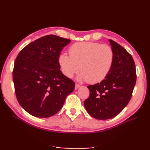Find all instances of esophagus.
Masks as SVG:
<instances>
[{
	"mask_svg": "<svg viewBox=\"0 0 150 150\" xmlns=\"http://www.w3.org/2000/svg\"><path fill=\"white\" fill-rule=\"evenodd\" d=\"M80 86H81L79 84L76 83V84H75V89H78L79 88H80Z\"/></svg>",
	"mask_w": 150,
	"mask_h": 150,
	"instance_id": "1",
	"label": "esophagus"
}]
</instances>
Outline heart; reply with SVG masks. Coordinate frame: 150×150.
Returning a JSON list of instances; mask_svg holds the SVG:
<instances>
[{
	"instance_id": "heart-1",
	"label": "heart",
	"mask_w": 150,
	"mask_h": 150,
	"mask_svg": "<svg viewBox=\"0 0 150 150\" xmlns=\"http://www.w3.org/2000/svg\"><path fill=\"white\" fill-rule=\"evenodd\" d=\"M69 54L58 58L61 70L67 78H72L79 69V79L89 84L101 82L106 78L114 61V52L108 45L98 42H78L69 47Z\"/></svg>"
}]
</instances>
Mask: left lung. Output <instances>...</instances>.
Masks as SVG:
<instances>
[{
  "instance_id": "8db88e82",
  "label": "left lung",
  "mask_w": 150,
  "mask_h": 150,
  "mask_svg": "<svg viewBox=\"0 0 150 150\" xmlns=\"http://www.w3.org/2000/svg\"><path fill=\"white\" fill-rule=\"evenodd\" d=\"M114 61L109 74L101 82L89 85L90 94L84 102L86 111L98 120L116 116L127 106L137 81L135 64L131 54L110 39Z\"/></svg>"
}]
</instances>
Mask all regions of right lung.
<instances>
[{
    "label": "right lung",
    "mask_w": 150,
    "mask_h": 150,
    "mask_svg": "<svg viewBox=\"0 0 150 150\" xmlns=\"http://www.w3.org/2000/svg\"><path fill=\"white\" fill-rule=\"evenodd\" d=\"M71 40L43 36L22 49L13 69L16 98L30 115L51 117L59 111L75 83L62 73L58 58Z\"/></svg>",
    "instance_id": "1"
}]
</instances>
